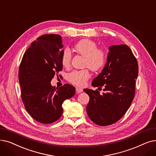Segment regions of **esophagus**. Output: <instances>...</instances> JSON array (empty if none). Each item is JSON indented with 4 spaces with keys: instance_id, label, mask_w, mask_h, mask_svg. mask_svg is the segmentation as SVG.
I'll return each mask as SVG.
<instances>
[{
    "instance_id": "34e87169",
    "label": "esophagus",
    "mask_w": 156,
    "mask_h": 156,
    "mask_svg": "<svg viewBox=\"0 0 156 156\" xmlns=\"http://www.w3.org/2000/svg\"><path fill=\"white\" fill-rule=\"evenodd\" d=\"M76 93L79 94V93H81V92H83V89H81V88L77 87V88H76Z\"/></svg>"
}]
</instances>
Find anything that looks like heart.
Returning <instances> with one entry per match:
<instances>
[{
	"label": "heart",
	"mask_w": 156,
	"mask_h": 156,
	"mask_svg": "<svg viewBox=\"0 0 156 156\" xmlns=\"http://www.w3.org/2000/svg\"><path fill=\"white\" fill-rule=\"evenodd\" d=\"M75 51L85 57L83 66L89 67L93 71L103 69L108 61V53L106 50L98 48V44L89 39L80 41L74 45ZM71 52L68 48L63 50L61 55V62L63 66L68 67L71 61ZM90 77V74L87 69L74 70L67 75V80L72 84L83 87Z\"/></svg>",
	"instance_id": "heart-1"
}]
</instances>
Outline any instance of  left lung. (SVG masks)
Here are the masks:
<instances>
[{"label":"left lung","mask_w":156,"mask_h":156,"mask_svg":"<svg viewBox=\"0 0 156 156\" xmlns=\"http://www.w3.org/2000/svg\"><path fill=\"white\" fill-rule=\"evenodd\" d=\"M109 50L106 66L92 83L94 87H103L105 92L83 90L90 98L88 116L101 126L115 123L124 115L134 99L138 74L137 60L127 45H113Z\"/></svg>","instance_id":"obj_1"}]
</instances>
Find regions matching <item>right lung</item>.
Wrapping results in <instances>:
<instances>
[{
    "label": "right lung",
    "mask_w": 156,
    "mask_h": 156,
    "mask_svg": "<svg viewBox=\"0 0 156 156\" xmlns=\"http://www.w3.org/2000/svg\"><path fill=\"white\" fill-rule=\"evenodd\" d=\"M63 46L60 35H42L27 50L20 65L23 103L30 115L42 124H51L60 119L63 102L75 94V88L70 84L57 89L50 83L62 70Z\"/></svg>",
    "instance_id": "add662e5"
}]
</instances>
